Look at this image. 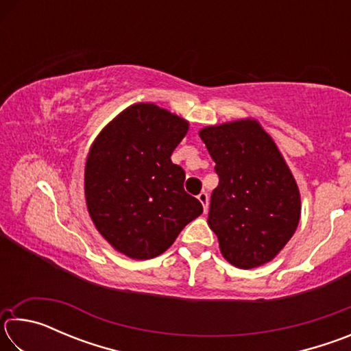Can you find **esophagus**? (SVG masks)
<instances>
[{
    "instance_id": "1",
    "label": "esophagus",
    "mask_w": 351,
    "mask_h": 351,
    "mask_svg": "<svg viewBox=\"0 0 351 351\" xmlns=\"http://www.w3.org/2000/svg\"><path fill=\"white\" fill-rule=\"evenodd\" d=\"M198 199H199V203L203 204L204 213H207V207H209V195H207L206 192H201V193L198 195Z\"/></svg>"
}]
</instances>
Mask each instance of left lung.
<instances>
[{
	"mask_svg": "<svg viewBox=\"0 0 351 351\" xmlns=\"http://www.w3.org/2000/svg\"><path fill=\"white\" fill-rule=\"evenodd\" d=\"M199 138L219 178L207 218L219 251L241 269L268 263L291 240L300 219L293 173L254 119L204 127Z\"/></svg>",
	"mask_w": 351,
	"mask_h": 351,
	"instance_id": "left-lung-1",
	"label": "left lung"
}]
</instances>
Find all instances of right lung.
Returning a JSON list of instances; mask_svg holds the SVG:
<instances>
[{
	"mask_svg": "<svg viewBox=\"0 0 351 351\" xmlns=\"http://www.w3.org/2000/svg\"><path fill=\"white\" fill-rule=\"evenodd\" d=\"M189 122L154 104H134L93 142L85 165V198L100 235L134 260L158 257L184 226L203 213L184 190L171 153Z\"/></svg>",
	"mask_w": 351,
	"mask_h": 351,
	"instance_id": "obj_1",
	"label": "right lung"
}]
</instances>
